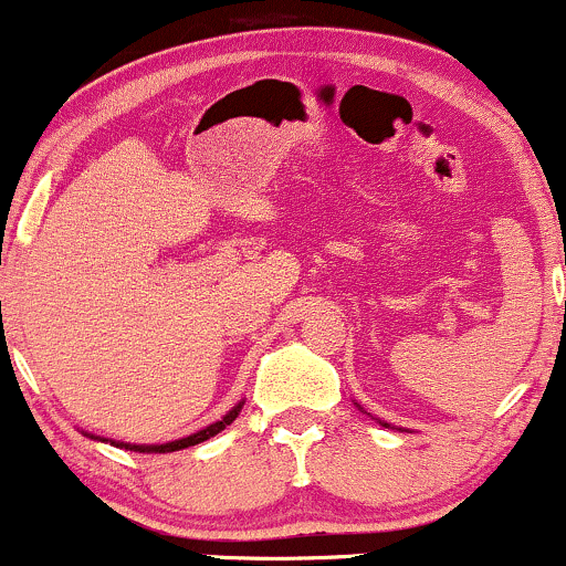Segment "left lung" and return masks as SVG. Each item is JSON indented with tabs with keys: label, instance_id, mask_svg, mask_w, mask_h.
Returning <instances> with one entry per match:
<instances>
[{
	"label": "left lung",
	"instance_id": "left-lung-1",
	"mask_svg": "<svg viewBox=\"0 0 566 566\" xmlns=\"http://www.w3.org/2000/svg\"><path fill=\"white\" fill-rule=\"evenodd\" d=\"M356 407L361 409V405H356ZM361 412H365V409H361ZM367 415H369V412H367ZM375 420H378V418H375ZM378 423H380V426H386V428H391V426H388V423H382V420H378ZM399 431H401V428H399Z\"/></svg>",
	"mask_w": 566,
	"mask_h": 566
}]
</instances>
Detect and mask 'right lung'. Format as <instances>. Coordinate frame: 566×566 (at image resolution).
<instances>
[{
  "label": "right lung",
  "instance_id": "1",
  "mask_svg": "<svg viewBox=\"0 0 566 566\" xmlns=\"http://www.w3.org/2000/svg\"><path fill=\"white\" fill-rule=\"evenodd\" d=\"M242 407H244V399L239 401V405H233L229 412L223 415V418L220 420H216V423H210V426H205L201 428V431H197V433H191V437H184V439H175V441H165V444H129V441H114V439H103V437H95V433H87V431H82L84 437H90V439H95V441H108V444H114V447H122V450H129V452H148V454H165V452H178V450H186V447H193V444H201V441H207L210 437H216V433H220L223 431L226 426H231L233 420H237V415L242 412Z\"/></svg>",
  "mask_w": 566,
  "mask_h": 566
}]
</instances>
